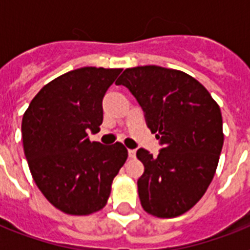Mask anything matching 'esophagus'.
<instances>
[{"label":"esophagus","mask_w":250,"mask_h":250,"mask_svg":"<svg viewBox=\"0 0 250 250\" xmlns=\"http://www.w3.org/2000/svg\"><path fill=\"white\" fill-rule=\"evenodd\" d=\"M135 156H136V150H133V149H129V150H128L129 158H135Z\"/></svg>","instance_id":"34e87169"}]
</instances>
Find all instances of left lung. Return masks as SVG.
<instances>
[{"label": "left lung", "mask_w": 250, "mask_h": 250, "mask_svg": "<svg viewBox=\"0 0 250 250\" xmlns=\"http://www.w3.org/2000/svg\"><path fill=\"white\" fill-rule=\"evenodd\" d=\"M118 85L127 86L164 148L154 158L139 149L144 174L137 180L143 209L175 218L192 209L213 180L223 146L219 105L200 82L161 66L125 68Z\"/></svg>", "instance_id": "1"}]
</instances>
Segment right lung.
<instances>
[{
  "label": "right lung",
  "instance_id": "add662e5",
  "mask_svg": "<svg viewBox=\"0 0 250 250\" xmlns=\"http://www.w3.org/2000/svg\"><path fill=\"white\" fill-rule=\"evenodd\" d=\"M122 68L82 67L41 88L21 119L32 178L45 198L71 215H89L107 204L114 178L128 152L88 139L104 121L102 98Z\"/></svg>",
  "mask_w": 250,
  "mask_h": 250
}]
</instances>
